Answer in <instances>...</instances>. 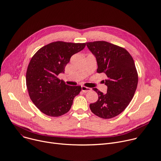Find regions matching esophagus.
<instances>
[{"mask_svg":"<svg viewBox=\"0 0 161 161\" xmlns=\"http://www.w3.org/2000/svg\"><path fill=\"white\" fill-rule=\"evenodd\" d=\"M81 91L83 92H89L91 91V88H89V87H86L85 86H81Z\"/></svg>","mask_w":161,"mask_h":161,"instance_id":"obj_1","label":"esophagus"}]
</instances>
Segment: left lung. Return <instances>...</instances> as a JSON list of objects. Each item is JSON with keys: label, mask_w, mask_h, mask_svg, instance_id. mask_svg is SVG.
<instances>
[{"label": "left lung", "mask_w": 161, "mask_h": 161, "mask_svg": "<svg viewBox=\"0 0 161 161\" xmlns=\"http://www.w3.org/2000/svg\"><path fill=\"white\" fill-rule=\"evenodd\" d=\"M86 44L96 57L97 72H104L107 77L103 81L107 92L93 88L98 99L90 104V108L101 118H114L127 107L136 91L138 75L134 61L125 49L109 42L96 41Z\"/></svg>", "instance_id": "obj_1"}]
</instances>
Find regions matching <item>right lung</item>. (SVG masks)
<instances>
[{
  "label": "right lung",
  "instance_id": "right-lung-1",
  "mask_svg": "<svg viewBox=\"0 0 161 161\" xmlns=\"http://www.w3.org/2000/svg\"><path fill=\"white\" fill-rule=\"evenodd\" d=\"M86 43L58 41L40 48L32 57L26 72V86L35 105L51 117L69 111L81 86H70L58 78L64 73L70 57L81 50Z\"/></svg>",
  "mask_w": 161,
  "mask_h": 161
}]
</instances>
